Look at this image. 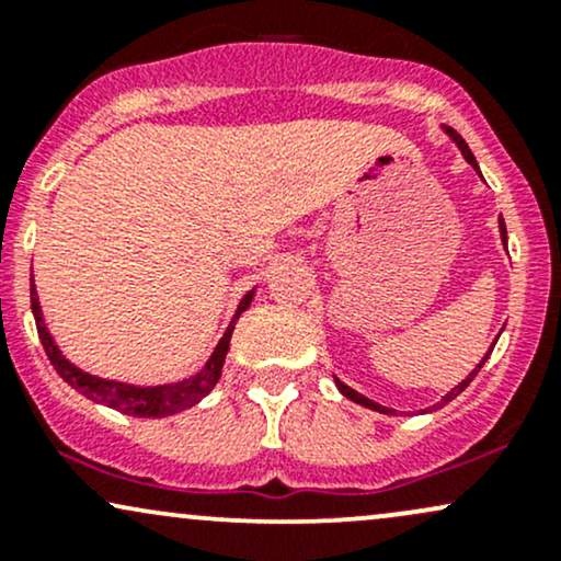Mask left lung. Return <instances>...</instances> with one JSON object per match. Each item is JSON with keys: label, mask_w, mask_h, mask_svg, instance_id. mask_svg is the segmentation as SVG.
I'll list each match as a JSON object with an SVG mask.
<instances>
[{"label": "left lung", "mask_w": 561, "mask_h": 561, "mask_svg": "<svg viewBox=\"0 0 561 561\" xmlns=\"http://www.w3.org/2000/svg\"><path fill=\"white\" fill-rule=\"evenodd\" d=\"M443 131H446V134H448V137H450V139H454V145H456V147H459V150H461V156H465V160H467V163H469V165H472V169L480 173V165H478V160H474V156H472V150H469V147H467V141H465V139H461V137H459V134H456V131H454V128L443 126ZM480 176H482V173H480ZM499 231H501V242H504V248H506V224H504V218H501V216H499ZM493 345H495V340H493ZM493 345H491V351H493ZM491 351H488V353H485V356H482V362H480L478 366H474V369H472V371H469V375H467L465 379H461V382H459V385H456V388H454V390H448V392H446V396H443V398H440V401H437V403L433 405V411H437V409H443V405H446V403H450V401H454V398H456V396H459V392H465V390L469 388V382H472V379H474V377H478V371L482 369V364H485V362H488V356H491ZM334 385H337V390H340V392H343V396H345V398H351V401H353V403H358V405H366V409H371V411H379V414H392V409H388V405H379V403H375V401H371V398H366V396H362V392H358V390L347 388V385H345V382H340V379H337V377H334Z\"/></svg>", "instance_id": "1"}]
</instances>
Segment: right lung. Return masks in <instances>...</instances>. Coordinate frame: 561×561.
<instances>
[{"label": "right lung", "mask_w": 561, "mask_h": 561, "mask_svg": "<svg viewBox=\"0 0 561 561\" xmlns=\"http://www.w3.org/2000/svg\"><path fill=\"white\" fill-rule=\"evenodd\" d=\"M253 295H255V287L240 300L234 317L229 321L227 332H224V337L218 340L214 353H210V358L205 362V366L197 371V375L179 379V382H169V385H128V382H118V379L89 375V371L79 369V366L70 364L68 358L62 356V351L57 347L55 337L49 334L47 321H44L42 302H38L36 285H34V274H31V311H34V319H36L38 340H42L44 351H47L49 362H53L57 375L66 379L70 388L79 390L81 396H87L89 401L105 403L115 411H124L128 416H145V420H160V416L179 414V411L190 409V405L203 401V398L216 388L218 377H221L224 362H227L231 332H234V324L237 319H240V313L248 311L250 302H253Z\"/></svg>", "instance_id": "obj_1"}]
</instances>
